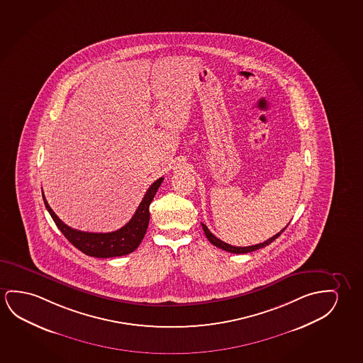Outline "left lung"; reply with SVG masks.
I'll use <instances>...</instances> for the list:
<instances>
[{
    "instance_id": "left-lung-1",
    "label": "left lung",
    "mask_w": 363,
    "mask_h": 363,
    "mask_svg": "<svg viewBox=\"0 0 363 363\" xmlns=\"http://www.w3.org/2000/svg\"><path fill=\"white\" fill-rule=\"evenodd\" d=\"M289 224V223H288ZM201 227H203V230H204V233H206V238H208V240L211 242L213 245H216L217 248L223 249V250H225V252H229V253H235V255H243V253H249V252H255V250H257V249L260 248H264V247H267L268 244H271L273 240H276L279 235H281V233L284 232L286 230V228H283L281 229V232L277 233L276 235H273L272 238L267 239L265 242H263V243L259 244H255V245H249V247H234V245H230V244L225 243V242H223V240H220V239L217 238L213 233L208 229V227H206V224H203L201 223Z\"/></svg>"
}]
</instances>
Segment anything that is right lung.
Wrapping results in <instances>:
<instances>
[{"instance_id":"right-lung-1","label":"right lung","mask_w":363,"mask_h":363,"mask_svg":"<svg viewBox=\"0 0 363 363\" xmlns=\"http://www.w3.org/2000/svg\"><path fill=\"white\" fill-rule=\"evenodd\" d=\"M162 180L164 178H159L149 186V189L146 190L143 201L136 209L135 214L129 222L125 224L124 227L120 228L115 232L89 233L70 228L66 225L65 223L62 222L50 208L49 203L45 198L44 191H43V198H44L45 206L51 218L54 219L55 224L74 247L90 257L111 258V257L129 255L139 247L149 225V219H150L149 206L157 194Z\"/></svg>"}]
</instances>
